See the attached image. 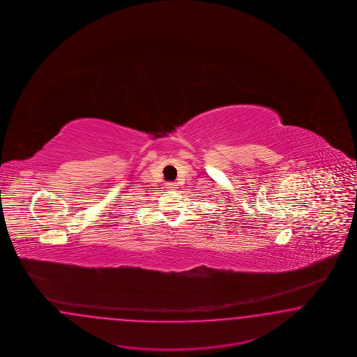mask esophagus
<instances>
[{"label":"esophagus","mask_w":357,"mask_h":357,"mask_svg":"<svg viewBox=\"0 0 357 357\" xmlns=\"http://www.w3.org/2000/svg\"><path fill=\"white\" fill-rule=\"evenodd\" d=\"M166 188L170 190V191H174V190L178 188V184L174 183V182H167V183H166Z\"/></svg>","instance_id":"34e87169"}]
</instances>
